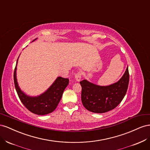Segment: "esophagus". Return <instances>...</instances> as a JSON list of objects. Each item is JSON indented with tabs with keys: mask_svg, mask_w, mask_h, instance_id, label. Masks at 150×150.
Returning <instances> with one entry per match:
<instances>
[{
	"mask_svg": "<svg viewBox=\"0 0 150 150\" xmlns=\"http://www.w3.org/2000/svg\"><path fill=\"white\" fill-rule=\"evenodd\" d=\"M81 76H82V74H81V72H77V73L75 74L74 76V78H75V79L76 81H80L81 79Z\"/></svg>",
	"mask_w": 150,
	"mask_h": 150,
	"instance_id": "1",
	"label": "esophagus"
}]
</instances>
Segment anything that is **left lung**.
I'll return each instance as SVG.
<instances>
[{"label": "left lung", "instance_id": "obj_1", "mask_svg": "<svg viewBox=\"0 0 150 150\" xmlns=\"http://www.w3.org/2000/svg\"><path fill=\"white\" fill-rule=\"evenodd\" d=\"M128 67L117 82L108 86H99L84 79L81 101L84 108L95 113H104L115 109L124 98L129 84Z\"/></svg>", "mask_w": 150, "mask_h": 150}]
</instances>
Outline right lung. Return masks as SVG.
<instances>
[{
  "instance_id": "obj_1",
  "label": "right lung",
  "mask_w": 150,
  "mask_h": 150,
  "mask_svg": "<svg viewBox=\"0 0 150 150\" xmlns=\"http://www.w3.org/2000/svg\"><path fill=\"white\" fill-rule=\"evenodd\" d=\"M36 39L37 38L33 41ZM18 59L19 57L17 60L13 73V81L16 91L21 102L28 110L34 114L45 115L52 112L57 108L62 98L63 92L69 84V80L67 78H63L62 77H57L46 91L38 96H29L22 91L17 82V66Z\"/></svg>"
}]
</instances>
